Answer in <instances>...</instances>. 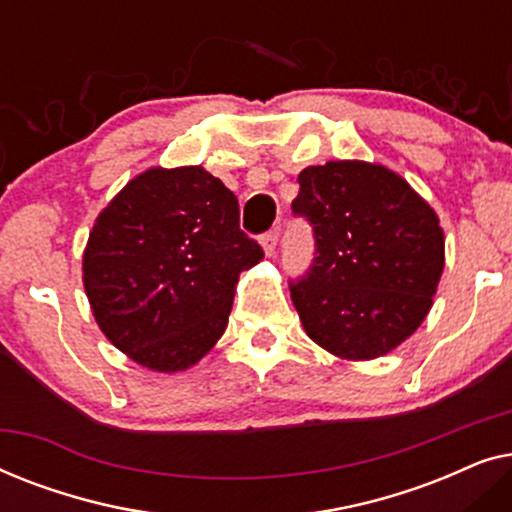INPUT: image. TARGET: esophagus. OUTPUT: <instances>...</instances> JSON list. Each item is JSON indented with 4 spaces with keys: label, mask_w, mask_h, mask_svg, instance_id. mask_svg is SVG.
Returning <instances> with one entry per match:
<instances>
[{
    "label": "esophagus",
    "mask_w": 512,
    "mask_h": 512,
    "mask_svg": "<svg viewBox=\"0 0 512 512\" xmlns=\"http://www.w3.org/2000/svg\"><path fill=\"white\" fill-rule=\"evenodd\" d=\"M277 242H279V228L270 230V233H265V235L261 237V247H263V251H265V256L275 254Z\"/></svg>",
    "instance_id": "34e87169"
}]
</instances>
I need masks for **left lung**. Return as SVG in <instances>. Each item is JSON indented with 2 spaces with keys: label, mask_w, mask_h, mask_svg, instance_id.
Returning <instances> with one entry per match:
<instances>
[{
  "label": "left lung",
  "mask_w": 512,
  "mask_h": 512,
  "mask_svg": "<svg viewBox=\"0 0 512 512\" xmlns=\"http://www.w3.org/2000/svg\"><path fill=\"white\" fill-rule=\"evenodd\" d=\"M293 212L317 240L291 300L310 340L338 359L370 361L426 319L445 268L433 207L389 167L328 160L298 174Z\"/></svg>",
  "instance_id": "8db88e82"
}]
</instances>
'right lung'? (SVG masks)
Masks as SVG:
<instances>
[{
  "instance_id": "add662e5",
  "label": "right lung",
  "mask_w": 512,
  "mask_h": 512,
  "mask_svg": "<svg viewBox=\"0 0 512 512\" xmlns=\"http://www.w3.org/2000/svg\"><path fill=\"white\" fill-rule=\"evenodd\" d=\"M261 258L221 179L202 165L149 167L97 214L83 289L111 345L139 366L179 373L219 342L240 272Z\"/></svg>"
}]
</instances>
